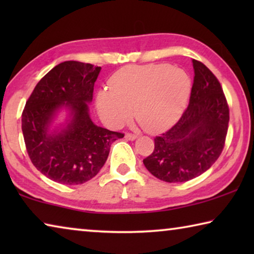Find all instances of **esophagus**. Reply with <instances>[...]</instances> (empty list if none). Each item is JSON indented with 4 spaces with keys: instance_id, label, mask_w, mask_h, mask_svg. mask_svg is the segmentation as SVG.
<instances>
[{
    "instance_id": "1",
    "label": "esophagus",
    "mask_w": 254,
    "mask_h": 254,
    "mask_svg": "<svg viewBox=\"0 0 254 254\" xmlns=\"http://www.w3.org/2000/svg\"><path fill=\"white\" fill-rule=\"evenodd\" d=\"M136 137H137V136H136L135 134H131V133H127V134H126V139H127V140H130V141L135 140Z\"/></svg>"
}]
</instances>
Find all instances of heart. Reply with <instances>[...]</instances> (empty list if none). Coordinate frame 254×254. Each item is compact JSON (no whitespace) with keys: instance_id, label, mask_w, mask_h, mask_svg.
Instances as JSON below:
<instances>
[{"instance_id":"1","label":"heart","mask_w":254,"mask_h":254,"mask_svg":"<svg viewBox=\"0 0 254 254\" xmlns=\"http://www.w3.org/2000/svg\"><path fill=\"white\" fill-rule=\"evenodd\" d=\"M110 89L96 95L103 122L119 127L133 115L144 130L158 132L180 118L191 93V78L186 70L169 64L127 66L115 72Z\"/></svg>"}]
</instances>
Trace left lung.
<instances>
[{
  "mask_svg": "<svg viewBox=\"0 0 254 254\" xmlns=\"http://www.w3.org/2000/svg\"><path fill=\"white\" fill-rule=\"evenodd\" d=\"M194 83L186 111L168 131L154 137V150L143 163L166 183L198 177L224 148L230 112L222 86L203 63L192 59Z\"/></svg>",
  "mask_w": 254,
  "mask_h": 254,
  "instance_id": "8db88e82",
  "label": "left lung"
}]
</instances>
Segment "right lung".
<instances>
[{
  "instance_id": "1",
  "label": "right lung",
  "mask_w": 254,
  "mask_h": 254,
  "mask_svg": "<svg viewBox=\"0 0 254 254\" xmlns=\"http://www.w3.org/2000/svg\"><path fill=\"white\" fill-rule=\"evenodd\" d=\"M102 68L64 62L42 77L25 103L22 132L33 166L64 185L84 184L98 174L111 144L124 134L97 127L89 115L94 84ZM63 109L65 122L53 127Z\"/></svg>"
}]
</instances>
